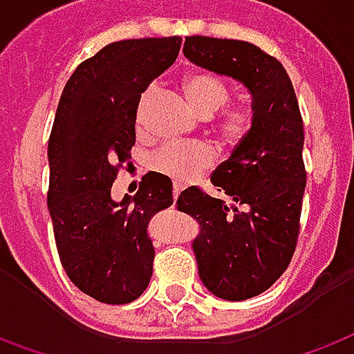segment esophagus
<instances>
[{
    "label": "esophagus",
    "instance_id": "esophagus-1",
    "mask_svg": "<svg viewBox=\"0 0 354 354\" xmlns=\"http://www.w3.org/2000/svg\"><path fill=\"white\" fill-rule=\"evenodd\" d=\"M180 194H182V185L174 184V187H172V197H174V201H176Z\"/></svg>",
    "mask_w": 354,
    "mask_h": 354
}]
</instances>
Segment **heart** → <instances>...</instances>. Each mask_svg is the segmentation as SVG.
I'll return each instance as SVG.
<instances>
[{"label":"heart","mask_w":354,"mask_h":354,"mask_svg":"<svg viewBox=\"0 0 354 354\" xmlns=\"http://www.w3.org/2000/svg\"><path fill=\"white\" fill-rule=\"evenodd\" d=\"M153 91H155V84H149L140 95L138 109H136L138 126H142L143 115L149 105ZM184 91L192 107L205 118L216 115L230 101L228 84L220 76L207 73V71H195L187 74L184 78ZM254 124H257V117H254L253 109L237 105L222 113L218 122L214 124V134L222 145L236 149L249 140V136L253 134ZM212 162H214V151L207 143H167L151 153L149 169L155 174L170 178L178 184H185L199 176L203 170L211 169Z\"/></svg>","instance_id":"b5f03b06"}]
</instances>
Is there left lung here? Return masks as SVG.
Returning <instances> with one entry per match:
<instances>
[{
    "label": "left lung",
    "instance_id": "left-lung-1",
    "mask_svg": "<svg viewBox=\"0 0 354 354\" xmlns=\"http://www.w3.org/2000/svg\"><path fill=\"white\" fill-rule=\"evenodd\" d=\"M184 53L195 65L239 80L253 95V134L211 176L236 205L197 185L178 197V209L201 224L194 251L203 283L216 297L243 301L270 288L297 247L306 185L303 117L283 65L259 46L187 36Z\"/></svg>",
    "mask_w": 354,
    "mask_h": 354
}]
</instances>
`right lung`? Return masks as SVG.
<instances>
[{
    "mask_svg": "<svg viewBox=\"0 0 354 354\" xmlns=\"http://www.w3.org/2000/svg\"><path fill=\"white\" fill-rule=\"evenodd\" d=\"M180 46V36L113 41L76 66L57 105L48 143L57 251L71 281L100 303H132L151 280L149 222L174 203L172 182L147 172L120 203L111 187L130 167L140 95Z\"/></svg>",
    "mask_w": 354,
    "mask_h": 354,
    "instance_id": "obj_1",
    "label": "right lung"
}]
</instances>
